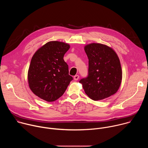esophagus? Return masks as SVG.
I'll use <instances>...</instances> for the list:
<instances>
[{"label":"esophagus","mask_w":148,"mask_h":148,"mask_svg":"<svg viewBox=\"0 0 148 148\" xmlns=\"http://www.w3.org/2000/svg\"><path fill=\"white\" fill-rule=\"evenodd\" d=\"M79 76L78 75H75L74 77V80H75V81H77V80L79 79Z\"/></svg>","instance_id":"34e87169"}]
</instances>
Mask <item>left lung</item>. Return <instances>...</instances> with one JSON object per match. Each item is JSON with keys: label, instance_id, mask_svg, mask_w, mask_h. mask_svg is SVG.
Instances as JSON below:
<instances>
[{"label": "left lung", "instance_id": "1", "mask_svg": "<svg viewBox=\"0 0 148 148\" xmlns=\"http://www.w3.org/2000/svg\"><path fill=\"white\" fill-rule=\"evenodd\" d=\"M88 58V73L82 78L86 94L92 100L108 98L118 90L122 77L118 55L111 47L99 43H91L84 47Z\"/></svg>", "mask_w": 148, "mask_h": 148}]
</instances>
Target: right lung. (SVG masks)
<instances>
[{"mask_svg":"<svg viewBox=\"0 0 148 148\" xmlns=\"http://www.w3.org/2000/svg\"><path fill=\"white\" fill-rule=\"evenodd\" d=\"M69 44L49 41L34 54L28 71V82L32 91L39 98L53 102L66 91L73 77L64 61Z\"/></svg>","mask_w":148,"mask_h":148,"instance_id":"right-lung-1","label":"right lung"}]
</instances>
